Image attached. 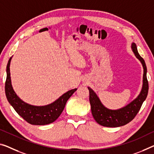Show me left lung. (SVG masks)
<instances>
[{"mask_svg": "<svg viewBox=\"0 0 154 154\" xmlns=\"http://www.w3.org/2000/svg\"><path fill=\"white\" fill-rule=\"evenodd\" d=\"M131 49L136 57L140 61L143 67V87L136 99L125 107L112 110L105 107L102 104L96 94L88 87L89 91V103L91 105V113L96 121L99 125L107 127H118L127 125L136 116L147 96L149 84L146 79V67L144 59L138 52L136 45L132 42Z\"/></svg>", "mask_w": 154, "mask_h": 154, "instance_id": "8db88e82", "label": "left lung"}]
</instances>
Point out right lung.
I'll use <instances>...</instances> for the list:
<instances>
[{"instance_id":"right-lung-1","label":"right lung","mask_w":154,"mask_h":154,"mask_svg":"<svg viewBox=\"0 0 154 154\" xmlns=\"http://www.w3.org/2000/svg\"><path fill=\"white\" fill-rule=\"evenodd\" d=\"M9 58L7 65V79L5 81V94L8 100L14 109L23 119L31 125H45L55 121L60 116L65 107L66 103L77 89L69 90L59 97L54 103L45 106H34L29 105L21 100L11 85L10 77V62Z\"/></svg>"}]
</instances>
